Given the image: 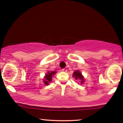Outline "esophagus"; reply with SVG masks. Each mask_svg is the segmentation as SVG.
Returning <instances> with one entry per match:
<instances>
[{
	"label": "esophagus",
	"instance_id": "1",
	"mask_svg": "<svg viewBox=\"0 0 123 123\" xmlns=\"http://www.w3.org/2000/svg\"><path fill=\"white\" fill-rule=\"evenodd\" d=\"M62 71H65V72H66V71H67V70H66V69H62Z\"/></svg>",
	"mask_w": 123,
	"mask_h": 123
}]
</instances>
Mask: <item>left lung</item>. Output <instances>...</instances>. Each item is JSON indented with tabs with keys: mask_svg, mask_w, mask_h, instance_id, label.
I'll list each match as a JSON object with an SVG mask.
<instances>
[{
	"mask_svg": "<svg viewBox=\"0 0 123 123\" xmlns=\"http://www.w3.org/2000/svg\"><path fill=\"white\" fill-rule=\"evenodd\" d=\"M73 77L76 80H80V85H82V83L85 82V78H84L83 75L82 74V73L80 70H78L74 71L73 74Z\"/></svg>",
	"mask_w": 123,
	"mask_h": 123,
	"instance_id": "8db88e82",
	"label": "left lung"
}]
</instances>
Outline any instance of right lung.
I'll return each mask as SVG.
<instances>
[{
  "label": "right lung",
  "mask_w": 123,
  "mask_h": 123,
  "mask_svg": "<svg viewBox=\"0 0 123 123\" xmlns=\"http://www.w3.org/2000/svg\"><path fill=\"white\" fill-rule=\"evenodd\" d=\"M57 73L56 71H48L45 74L43 79V82L45 85H49V83L52 82V77L54 75H55Z\"/></svg>",
  "instance_id": "obj_1"
}]
</instances>
